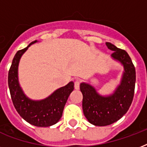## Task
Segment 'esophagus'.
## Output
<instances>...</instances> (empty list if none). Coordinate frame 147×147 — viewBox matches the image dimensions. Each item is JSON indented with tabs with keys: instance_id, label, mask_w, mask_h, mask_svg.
Instances as JSON below:
<instances>
[{
	"instance_id": "34e87169",
	"label": "esophagus",
	"mask_w": 147,
	"mask_h": 147,
	"mask_svg": "<svg viewBox=\"0 0 147 147\" xmlns=\"http://www.w3.org/2000/svg\"><path fill=\"white\" fill-rule=\"evenodd\" d=\"M79 87H80V81L76 80V82H75V88L78 90L79 89Z\"/></svg>"
}]
</instances>
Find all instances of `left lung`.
Here are the masks:
<instances>
[{"instance_id": "8db88e82", "label": "left lung", "mask_w": 147, "mask_h": 147, "mask_svg": "<svg viewBox=\"0 0 147 147\" xmlns=\"http://www.w3.org/2000/svg\"><path fill=\"white\" fill-rule=\"evenodd\" d=\"M106 46L114 51L111 57L123 65L124 71L121 84L108 96L99 94L89 84L82 82L80 85L83 113L89 123L100 127L116 122L127 112L134 95L136 82L135 67L128 53L111 42H106Z\"/></svg>"}]
</instances>
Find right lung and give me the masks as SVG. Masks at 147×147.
Instances as JSON below:
<instances>
[{
  "instance_id": "add662e5",
  "label": "right lung",
  "mask_w": 147,
  "mask_h": 147,
  "mask_svg": "<svg viewBox=\"0 0 147 147\" xmlns=\"http://www.w3.org/2000/svg\"><path fill=\"white\" fill-rule=\"evenodd\" d=\"M36 42L35 40L26 48L17 51L8 72V86L13 106L21 117L32 125L46 127L56 123L62 117L65 105L74 90V82H70L42 100H31L25 95L18 81V65L23 54Z\"/></svg>"
}]
</instances>
